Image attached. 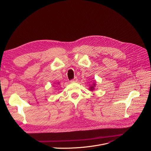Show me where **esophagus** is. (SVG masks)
<instances>
[{
    "label": "esophagus",
    "instance_id": "1",
    "mask_svg": "<svg viewBox=\"0 0 151 151\" xmlns=\"http://www.w3.org/2000/svg\"><path fill=\"white\" fill-rule=\"evenodd\" d=\"M77 81H78V79H77V78H76V77H75V78H73V79H72V80L70 81V82H77Z\"/></svg>",
    "mask_w": 151,
    "mask_h": 151
}]
</instances>
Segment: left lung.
Returning <instances> with one entry per match:
<instances>
[{
    "mask_svg": "<svg viewBox=\"0 0 151 151\" xmlns=\"http://www.w3.org/2000/svg\"><path fill=\"white\" fill-rule=\"evenodd\" d=\"M94 86H95V84L93 83V85H92L91 87H90V90H93L94 89Z\"/></svg>",
    "mask_w": 151,
    "mask_h": 151,
    "instance_id": "obj_1",
    "label": "left lung"
}]
</instances>
